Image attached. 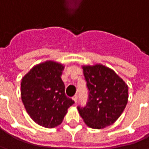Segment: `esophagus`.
<instances>
[{"instance_id":"1","label":"esophagus","mask_w":149,"mask_h":149,"mask_svg":"<svg viewBox=\"0 0 149 149\" xmlns=\"http://www.w3.org/2000/svg\"><path fill=\"white\" fill-rule=\"evenodd\" d=\"M72 100H74L75 102H76V103H77V100H78V97H77V95H75L74 97H72Z\"/></svg>"}]
</instances>
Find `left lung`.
<instances>
[{"instance_id": "8db88e82", "label": "left lung", "mask_w": 149, "mask_h": 149, "mask_svg": "<svg viewBox=\"0 0 149 149\" xmlns=\"http://www.w3.org/2000/svg\"><path fill=\"white\" fill-rule=\"evenodd\" d=\"M88 93L85 107H77L85 124L100 129L120 117L128 99L127 84L111 68L100 64L82 66Z\"/></svg>"}]
</instances>
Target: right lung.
I'll list each match as a JSON object with an SVG mask.
<instances>
[{"mask_svg": "<svg viewBox=\"0 0 149 149\" xmlns=\"http://www.w3.org/2000/svg\"><path fill=\"white\" fill-rule=\"evenodd\" d=\"M65 66L47 61L35 65L22 78L21 100L30 117L45 128L61 125L74 101L66 97L61 80Z\"/></svg>", "mask_w": 149, "mask_h": 149, "instance_id": "obj_1", "label": "right lung"}]
</instances>
